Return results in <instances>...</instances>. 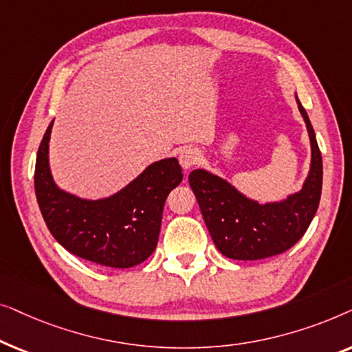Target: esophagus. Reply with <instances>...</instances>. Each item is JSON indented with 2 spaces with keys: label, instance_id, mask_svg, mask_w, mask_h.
I'll return each instance as SVG.
<instances>
[{
  "label": "esophagus",
  "instance_id": "obj_1",
  "mask_svg": "<svg viewBox=\"0 0 352 352\" xmlns=\"http://www.w3.org/2000/svg\"><path fill=\"white\" fill-rule=\"evenodd\" d=\"M200 162V153L195 148H182L179 153V163L184 170H190L192 166Z\"/></svg>",
  "mask_w": 352,
  "mask_h": 352
}]
</instances>
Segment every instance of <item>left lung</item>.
I'll use <instances>...</instances> for the list:
<instances>
[{"label":"left lung","instance_id":"8db88e82","mask_svg":"<svg viewBox=\"0 0 352 352\" xmlns=\"http://www.w3.org/2000/svg\"><path fill=\"white\" fill-rule=\"evenodd\" d=\"M311 139L309 176L296 194L283 201L259 205L205 170H194L189 184L199 201L211 239L230 259L271 258L290 250L309 228L322 194V155L305 107L298 100Z\"/></svg>","mask_w":352,"mask_h":352}]
</instances>
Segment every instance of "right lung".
<instances>
[{"mask_svg":"<svg viewBox=\"0 0 352 352\" xmlns=\"http://www.w3.org/2000/svg\"><path fill=\"white\" fill-rule=\"evenodd\" d=\"M47 126L36 153L35 194L43 219L57 242L72 254L107 267H133L157 247L166 197L179 186L176 158L152 163L136 179L109 199L83 200L60 190L50 171Z\"/></svg>","mask_w":352,"mask_h":352,"instance_id":"obj_1","label":"right lung"}]
</instances>
